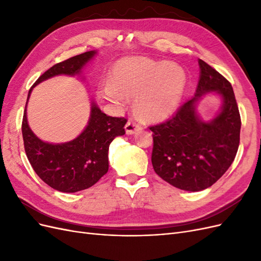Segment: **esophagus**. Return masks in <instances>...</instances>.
<instances>
[{"mask_svg": "<svg viewBox=\"0 0 261 261\" xmlns=\"http://www.w3.org/2000/svg\"><path fill=\"white\" fill-rule=\"evenodd\" d=\"M140 128L141 127L138 124H136L135 122H132V121L127 122L125 125V132H126V134H127V135H133V134H135L138 130H140Z\"/></svg>", "mask_w": 261, "mask_h": 261, "instance_id": "1", "label": "esophagus"}]
</instances>
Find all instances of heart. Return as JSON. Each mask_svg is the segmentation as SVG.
<instances>
[{"instance_id":"heart-1","label":"heart","mask_w":261,"mask_h":261,"mask_svg":"<svg viewBox=\"0 0 261 261\" xmlns=\"http://www.w3.org/2000/svg\"><path fill=\"white\" fill-rule=\"evenodd\" d=\"M185 86L184 69L175 63L126 58L115 63L111 82L102 84L99 92L114 103L136 97V112L147 121H160L178 107Z\"/></svg>"}]
</instances>
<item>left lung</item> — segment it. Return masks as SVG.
Masks as SVG:
<instances>
[{"mask_svg":"<svg viewBox=\"0 0 261 261\" xmlns=\"http://www.w3.org/2000/svg\"><path fill=\"white\" fill-rule=\"evenodd\" d=\"M198 64L194 97L170 121L150 127L154 172L187 192L215 184L230 168L240 145L241 116L231 84L206 62L198 60ZM210 93L220 97L221 106L215 117L204 121L196 108Z\"/></svg>","mask_w":261,"mask_h":261,"instance_id":"obj_1","label":"left lung"}]
</instances>
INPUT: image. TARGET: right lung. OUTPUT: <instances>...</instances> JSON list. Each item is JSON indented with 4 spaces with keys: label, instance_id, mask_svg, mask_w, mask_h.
Masks as SVG:
<instances>
[{
    "label": "right lung",
    "instance_id": "1",
    "mask_svg": "<svg viewBox=\"0 0 261 261\" xmlns=\"http://www.w3.org/2000/svg\"><path fill=\"white\" fill-rule=\"evenodd\" d=\"M98 51H88L58 63L38 78L28 92L22 118V138L31 167L45 184L62 193H76L94 185L109 170V147L113 139L125 134L126 118L103 113L93 99L84 130L73 140L53 144L43 141L31 130L27 106L33 89L40 83L59 75L80 76ZM85 81V76H82Z\"/></svg>",
    "mask_w": 261,
    "mask_h": 261
}]
</instances>
